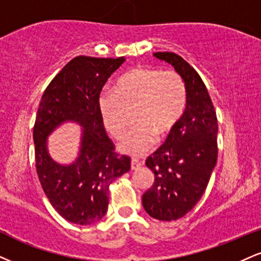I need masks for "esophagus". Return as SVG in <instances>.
Returning <instances> with one entry per match:
<instances>
[{
	"mask_svg": "<svg viewBox=\"0 0 261 261\" xmlns=\"http://www.w3.org/2000/svg\"><path fill=\"white\" fill-rule=\"evenodd\" d=\"M141 165H142V163H141V161H139V159L136 158L131 159V170H136V169H139Z\"/></svg>",
	"mask_w": 261,
	"mask_h": 261,
	"instance_id": "obj_1",
	"label": "esophagus"
}]
</instances>
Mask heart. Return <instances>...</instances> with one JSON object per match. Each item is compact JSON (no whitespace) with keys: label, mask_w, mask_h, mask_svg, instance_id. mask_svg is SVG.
I'll use <instances>...</instances> for the list:
<instances>
[{"label":"heart","mask_w":261,"mask_h":261,"mask_svg":"<svg viewBox=\"0 0 261 261\" xmlns=\"http://www.w3.org/2000/svg\"><path fill=\"white\" fill-rule=\"evenodd\" d=\"M187 87L177 71L135 67L119 77L115 92H103L98 112L106 130L120 139L127 128L128 113L134 112L137 125L122 137L119 149L130 155L148 152L155 136L164 139L184 117Z\"/></svg>","instance_id":"heart-1"}]
</instances>
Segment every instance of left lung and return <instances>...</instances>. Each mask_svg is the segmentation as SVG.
Wrapping results in <instances>:
<instances>
[{"label":"left lung","mask_w":261,"mask_h":261,"mask_svg":"<svg viewBox=\"0 0 261 261\" xmlns=\"http://www.w3.org/2000/svg\"><path fill=\"white\" fill-rule=\"evenodd\" d=\"M154 56L170 63L187 87L184 117L146 161L154 182L142 196L143 208L156 220L172 221L190 213L208 186L218 161V118L202 77L181 56Z\"/></svg>","instance_id":"8db88e82"}]
</instances>
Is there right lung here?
<instances>
[{"instance_id": "add662e5", "label": "right lung", "mask_w": 261, "mask_h": 261, "mask_svg": "<svg viewBox=\"0 0 261 261\" xmlns=\"http://www.w3.org/2000/svg\"><path fill=\"white\" fill-rule=\"evenodd\" d=\"M124 61V57H75L41 97L33 134L37 176L56 212L73 224L99 221L108 209L109 185L130 170L131 158L115 152L98 112L100 91ZM68 120L84 127L83 140L77 161L61 166L48 155L45 140Z\"/></svg>"}]
</instances>
